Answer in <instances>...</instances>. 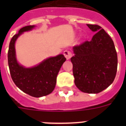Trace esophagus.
<instances>
[{
    "mask_svg": "<svg viewBox=\"0 0 126 126\" xmlns=\"http://www.w3.org/2000/svg\"><path fill=\"white\" fill-rule=\"evenodd\" d=\"M64 55L67 59L69 60V59H71V57H72V55H73V54H72V53H71L70 51L67 50H65L64 52Z\"/></svg>",
    "mask_w": 126,
    "mask_h": 126,
    "instance_id": "obj_1",
    "label": "esophagus"
}]
</instances>
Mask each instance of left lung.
<instances>
[{"mask_svg":"<svg viewBox=\"0 0 126 126\" xmlns=\"http://www.w3.org/2000/svg\"><path fill=\"white\" fill-rule=\"evenodd\" d=\"M96 32L92 40L73 47L74 83L81 92L98 93L113 83L117 69V55L114 43L101 26L87 24Z\"/></svg>","mask_w":126,"mask_h":126,"instance_id":"obj_1","label":"left lung"}]
</instances>
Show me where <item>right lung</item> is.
<instances>
[{
	"label": "right lung",
	"mask_w": 126,
	"mask_h": 126,
	"mask_svg": "<svg viewBox=\"0 0 126 126\" xmlns=\"http://www.w3.org/2000/svg\"><path fill=\"white\" fill-rule=\"evenodd\" d=\"M34 26H24L12 38L8 50V64L11 78L16 85L30 96L39 98L53 92L58 73L66 59L63 54H59L28 68L19 64L16 55V41L24 32L31 31Z\"/></svg>",
	"instance_id": "1"
}]
</instances>
